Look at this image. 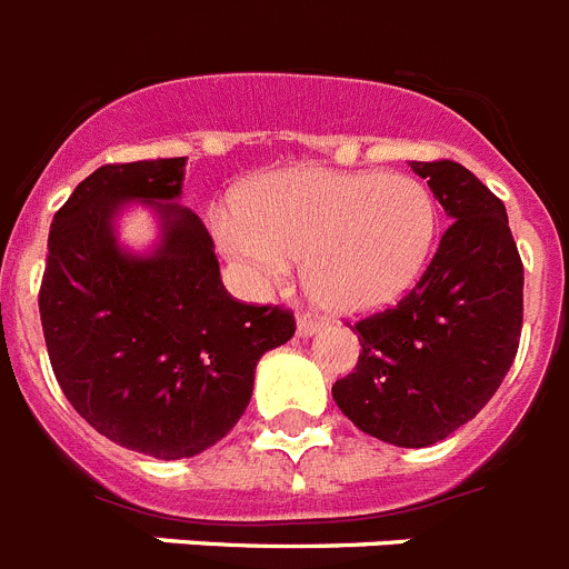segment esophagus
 Wrapping results in <instances>:
<instances>
[{
  "label": "esophagus",
  "mask_w": 569,
  "mask_h": 569,
  "mask_svg": "<svg viewBox=\"0 0 569 569\" xmlns=\"http://www.w3.org/2000/svg\"><path fill=\"white\" fill-rule=\"evenodd\" d=\"M320 329H323V320L309 318V315H300V318H298V335H300V338H312V335H318Z\"/></svg>",
  "instance_id": "1"
}]
</instances>
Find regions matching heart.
<instances>
[{"label":"heart","instance_id":"obj_1","mask_svg":"<svg viewBox=\"0 0 569 569\" xmlns=\"http://www.w3.org/2000/svg\"><path fill=\"white\" fill-rule=\"evenodd\" d=\"M214 234L251 291L303 280L323 306L363 315L401 300L427 269L438 202L421 180L383 171L286 168L214 217Z\"/></svg>","mask_w":569,"mask_h":569}]
</instances>
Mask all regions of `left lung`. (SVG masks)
<instances>
[{"mask_svg":"<svg viewBox=\"0 0 569 569\" xmlns=\"http://www.w3.org/2000/svg\"><path fill=\"white\" fill-rule=\"evenodd\" d=\"M452 220L398 306L358 320L360 358L332 398L358 429L432 447L472 421L510 372L523 320V266L507 209L452 160L412 162Z\"/></svg>","mask_w":569,"mask_h":569,"instance_id":"8db88e82","label":"left lung"}]
</instances>
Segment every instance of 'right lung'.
Listing matches in <instances>:
<instances>
[{"mask_svg":"<svg viewBox=\"0 0 569 569\" xmlns=\"http://www.w3.org/2000/svg\"><path fill=\"white\" fill-rule=\"evenodd\" d=\"M186 157L113 162L53 214L39 318L59 387L108 441L177 461L214 447L246 412L257 360L295 335L280 306L240 303L214 243L177 206ZM148 201L163 234L151 256L116 243L112 217Z\"/></svg>","mask_w":569,"mask_h":569,"instance_id":"1","label":"right lung"}]
</instances>
